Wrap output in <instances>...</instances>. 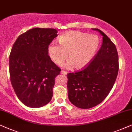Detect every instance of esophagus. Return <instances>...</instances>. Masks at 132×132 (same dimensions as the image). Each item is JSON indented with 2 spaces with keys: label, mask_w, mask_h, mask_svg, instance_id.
<instances>
[{
  "label": "esophagus",
  "mask_w": 132,
  "mask_h": 132,
  "mask_svg": "<svg viewBox=\"0 0 132 132\" xmlns=\"http://www.w3.org/2000/svg\"><path fill=\"white\" fill-rule=\"evenodd\" d=\"M61 73L63 74V75H67V74H68V72H66L64 70H61Z\"/></svg>",
  "instance_id": "obj_1"
}]
</instances>
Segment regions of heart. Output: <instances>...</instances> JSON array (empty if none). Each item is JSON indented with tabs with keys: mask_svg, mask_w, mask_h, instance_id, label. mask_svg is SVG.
I'll return each mask as SVG.
<instances>
[{
	"mask_svg": "<svg viewBox=\"0 0 132 132\" xmlns=\"http://www.w3.org/2000/svg\"><path fill=\"white\" fill-rule=\"evenodd\" d=\"M59 45L51 43L47 48L48 55L52 62L62 66L68 57L66 66H74L77 69L86 66L97 51L99 40L95 35H88L79 31H69L59 38Z\"/></svg>",
	"mask_w": 132,
	"mask_h": 132,
	"instance_id": "1",
	"label": "heart"
}]
</instances>
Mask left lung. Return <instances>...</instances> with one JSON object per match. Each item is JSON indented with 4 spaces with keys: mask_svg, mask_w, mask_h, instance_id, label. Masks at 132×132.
Wrapping results in <instances>:
<instances>
[{
    "mask_svg": "<svg viewBox=\"0 0 132 132\" xmlns=\"http://www.w3.org/2000/svg\"><path fill=\"white\" fill-rule=\"evenodd\" d=\"M103 36L102 44L88 65L80 71L67 75L68 97L79 108L88 109L101 103L114 86L119 64L115 44L98 29Z\"/></svg>",
    "mask_w": 132,
    "mask_h": 132,
    "instance_id": "1",
    "label": "left lung"
}]
</instances>
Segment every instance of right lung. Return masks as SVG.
Segmentation results:
<instances>
[{
    "label": "right lung",
    "instance_id": "right-lung-1",
    "mask_svg": "<svg viewBox=\"0 0 132 132\" xmlns=\"http://www.w3.org/2000/svg\"><path fill=\"white\" fill-rule=\"evenodd\" d=\"M51 28H33L20 35L10 55L11 84L27 106L40 108L51 101L55 77L61 69L48 55L47 48L57 36Z\"/></svg>",
    "mask_w": 132,
    "mask_h": 132
}]
</instances>
